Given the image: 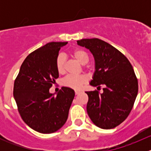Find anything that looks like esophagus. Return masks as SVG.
<instances>
[{
  "mask_svg": "<svg viewBox=\"0 0 151 151\" xmlns=\"http://www.w3.org/2000/svg\"><path fill=\"white\" fill-rule=\"evenodd\" d=\"M81 93V91H75V94L76 95H78L79 93Z\"/></svg>",
  "mask_w": 151,
  "mask_h": 151,
  "instance_id": "1",
  "label": "esophagus"
}]
</instances>
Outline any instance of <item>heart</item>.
Listing matches in <instances>:
<instances>
[{
	"instance_id": "heart-1",
	"label": "heart",
	"mask_w": 151,
	"mask_h": 151,
	"mask_svg": "<svg viewBox=\"0 0 151 151\" xmlns=\"http://www.w3.org/2000/svg\"><path fill=\"white\" fill-rule=\"evenodd\" d=\"M72 56L82 65L86 64L88 62V55L84 50L76 49L72 52ZM65 56L59 54L55 60V66L58 72L63 74L65 71ZM88 81V77L84 74L80 75H68L63 80V85L74 90H79Z\"/></svg>"
}]
</instances>
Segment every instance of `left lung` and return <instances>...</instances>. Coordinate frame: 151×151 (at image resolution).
I'll list each match as a JSON object with an SVG mask.
<instances>
[{
  "mask_svg": "<svg viewBox=\"0 0 151 151\" xmlns=\"http://www.w3.org/2000/svg\"><path fill=\"white\" fill-rule=\"evenodd\" d=\"M77 45L90 50L95 60V71L90 85L100 88L87 91V112L92 122L103 129L116 127L130 113L138 93V82L132 64L116 48L101 39H83Z\"/></svg>",
  "mask_w": 151,
  "mask_h": 151,
  "instance_id": "obj_1",
  "label": "left lung"
}]
</instances>
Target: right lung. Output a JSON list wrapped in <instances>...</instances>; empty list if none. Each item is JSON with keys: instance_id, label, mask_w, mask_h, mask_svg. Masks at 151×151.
I'll list each match as a JSON object with an SVG mask.
<instances>
[{"instance_id": "right-lung-1", "label": "right lung", "mask_w": 151, "mask_h": 151, "mask_svg": "<svg viewBox=\"0 0 151 151\" xmlns=\"http://www.w3.org/2000/svg\"><path fill=\"white\" fill-rule=\"evenodd\" d=\"M68 42H50L27 56L14 85V98L21 118L29 127L42 134L57 132L66 122L74 98L73 89L62 87L57 95L50 88L59 73L55 60Z\"/></svg>"}]
</instances>
